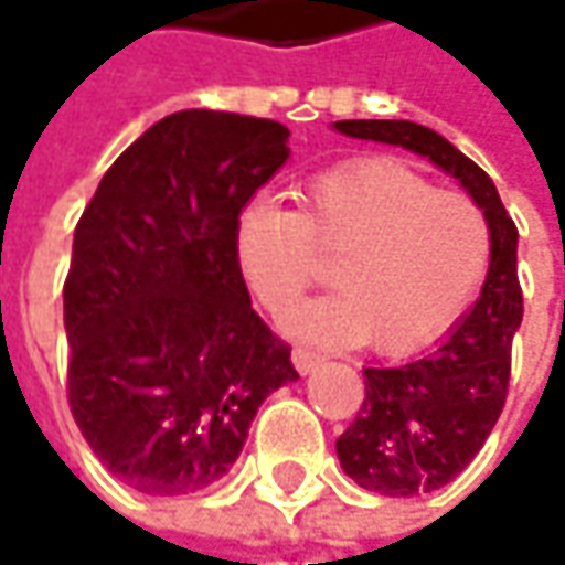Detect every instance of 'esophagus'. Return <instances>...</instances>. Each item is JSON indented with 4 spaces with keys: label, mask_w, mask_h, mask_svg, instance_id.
Returning a JSON list of instances; mask_svg holds the SVG:
<instances>
[{
    "label": "esophagus",
    "mask_w": 565,
    "mask_h": 565,
    "mask_svg": "<svg viewBox=\"0 0 565 565\" xmlns=\"http://www.w3.org/2000/svg\"><path fill=\"white\" fill-rule=\"evenodd\" d=\"M320 361H323V355H317L311 349H292V364L298 374H311Z\"/></svg>",
    "instance_id": "obj_1"
}]
</instances>
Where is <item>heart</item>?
Masks as SVG:
<instances>
[{
	"label": "heart",
	"instance_id": "b5f03b06",
	"mask_svg": "<svg viewBox=\"0 0 565 565\" xmlns=\"http://www.w3.org/2000/svg\"><path fill=\"white\" fill-rule=\"evenodd\" d=\"M235 264L257 301L279 315L337 257L339 289L298 305L286 330L315 342H361L405 355L456 320L488 270L481 206L437 191L393 157H361L315 175L301 210L250 201L235 223Z\"/></svg>",
	"mask_w": 565,
	"mask_h": 565
}]
</instances>
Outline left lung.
<instances>
[{
	"mask_svg": "<svg viewBox=\"0 0 565 565\" xmlns=\"http://www.w3.org/2000/svg\"><path fill=\"white\" fill-rule=\"evenodd\" d=\"M337 131L427 157L462 182L488 220L490 267L475 308L434 355L399 367H364V402L337 440L342 471L359 488L383 497L430 493L478 456L510 393L512 337L522 323L519 228L488 172L444 135L399 119L337 121Z\"/></svg>",
	"mask_w": 565,
	"mask_h": 565,
	"instance_id": "1",
	"label": "left lung"
}]
</instances>
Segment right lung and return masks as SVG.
I'll use <instances>...</instances> for the list:
<instances>
[{
    "label": "right lung",
    "mask_w": 565,
    "mask_h": 565,
    "mask_svg": "<svg viewBox=\"0 0 565 565\" xmlns=\"http://www.w3.org/2000/svg\"><path fill=\"white\" fill-rule=\"evenodd\" d=\"M286 141L273 119L172 113L109 166L77 220L62 289L68 405L128 488L216 484L260 402L298 380L232 248L238 213L289 160Z\"/></svg>",
    "instance_id": "obj_1"
}]
</instances>
